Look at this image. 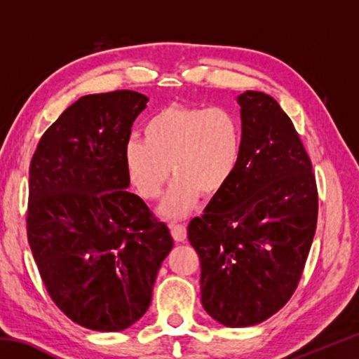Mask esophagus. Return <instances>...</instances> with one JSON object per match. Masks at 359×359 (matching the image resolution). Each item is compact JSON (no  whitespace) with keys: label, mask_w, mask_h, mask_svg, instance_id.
<instances>
[{"label":"esophagus","mask_w":359,"mask_h":359,"mask_svg":"<svg viewBox=\"0 0 359 359\" xmlns=\"http://www.w3.org/2000/svg\"><path fill=\"white\" fill-rule=\"evenodd\" d=\"M169 229H171V234L175 242H184L187 239V228L184 224L175 223V222H169Z\"/></svg>","instance_id":"esophagus-1"}]
</instances>
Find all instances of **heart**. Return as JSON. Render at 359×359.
Listing matches in <instances>:
<instances>
[{
	"label": "heart",
	"mask_w": 359,
	"mask_h": 359,
	"mask_svg": "<svg viewBox=\"0 0 359 359\" xmlns=\"http://www.w3.org/2000/svg\"><path fill=\"white\" fill-rule=\"evenodd\" d=\"M144 141L125 145L123 163L130 184L147 201L165 191L169 166L175 177L163 214L182 217L199 194L220 193L239 166L242 135L238 118L223 107L169 106L145 121Z\"/></svg>",
	"instance_id": "obj_1"
}]
</instances>
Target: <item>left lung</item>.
<instances>
[{
    "instance_id": "1",
    "label": "left lung",
    "mask_w": 359,
    "mask_h": 359,
    "mask_svg": "<svg viewBox=\"0 0 359 359\" xmlns=\"http://www.w3.org/2000/svg\"><path fill=\"white\" fill-rule=\"evenodd\" d=\"M238 101L239 166L188 223L201 263V302L228 327L261 323L290 301L318 218L312 163L293 121L266 93L247 90Z\"/></svg>"
}]
</instances>
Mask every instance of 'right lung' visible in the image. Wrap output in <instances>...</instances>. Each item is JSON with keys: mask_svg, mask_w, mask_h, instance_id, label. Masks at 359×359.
<instances>
[{"mask_svg": "<svg viewBox=\"0 0 359 359\" xmlns=\"http://www.w3.org/2000/svg\"><path fill=\"white\" fill-rule=\"evenodd\" d=\"M149 101L131 90L87 95L48 126L29 165L27 234L55 306L93 331H123L147 312L168 226L137 194L123 151Z\"/></svg>", "mask_w": 359, "mask_h": 359, "instance_id": "right-lung-1", "label": "right lung"}]
</instances>
